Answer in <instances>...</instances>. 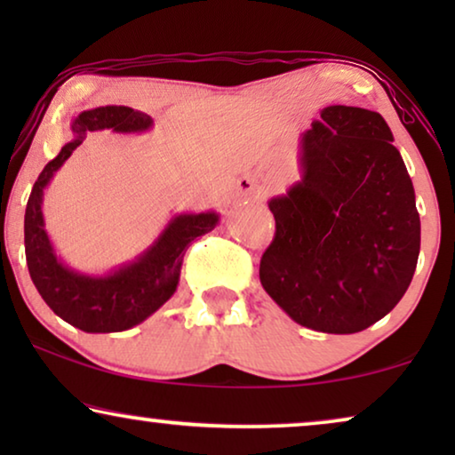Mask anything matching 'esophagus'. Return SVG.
<instances>
[{
  "instance_id": "obj_1",
  "label": "esophagus",
  "mask_w": 455,
  "mask_h": 455,
  "mask_svg": "<svg viewBox=\"0 0 455 455\" xmlns=\"http://www.w3.org/2000/svg\"><path fill=\"white\" fill-rule=\"evenodd\" d=\"M238 195L244 198V201L259 203V201H263V198H265V188L254 178L244 176V178L238 180Z\"/></svg>"
}]
</instances>
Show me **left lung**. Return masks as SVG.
Returning a JSON list of instances; mask_svg holds the SVG:
<instances>
[{
    "instance_id": "8db88e82",
    "label": "left lung",
    "mask_w": 455,
    "mask_h": 455,
    "mask_svg": "<svg viewBox=\"0 0 455 455\" xmlns=\"http://www.w3.org/2000/svg\"><path fill=\"white\" fill-rule=\"evenodd\" d=\"M381 114L329 105L302 134L300 180L273 196L275 238L260 259L267 294L298 325L358 333L412 282L420 217Z\"/></svg>"
}]
</instances>
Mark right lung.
I'll return each mask as SVG.
<instances>
[{
	"label": "right lung",
	"instance_id": "add662e5",
	"mask_svg": "<svg viewBox=\"0 0 455 455\" xmlns=\"http://www.w3.org/2000/svg\"><path fill=\"white\" fill-rule=\"evenodd\" d=\"M151 126V116L124 105L83 111L70 124L72 139L61 147L58 157L43 167L30 190L24 213V251L30 279L60 319L86 333L126 331L164 307L178 288L186 248L220 223L215 211L172 217L145 252L105 275L74 271L55 254L43 220V192L55 172L66 164L74 148L83 145L89 132L111 128L114 132L132 134L145 132Z\"/></svg>",
	"mask_w": 455,
	"mask_h": 455
}]
</instances>
